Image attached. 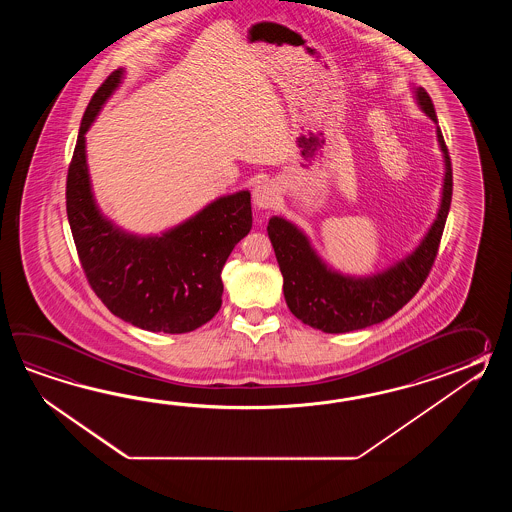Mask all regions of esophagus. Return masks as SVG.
<instances>
[{
  "label": "esophagus",
  "mask_w": 512,
  "mask_h": 512,
  "mask_svg": "<svg viewBox=\"0 0 512 512\" xmlns=\"http://www.w3.org/2000/svg\"><path fill=\"white\" fill-rule=\"evenodd\" d=\"M252 199H254L256 207L261 208V210H267V208H272V205L276 203L278 192H276V188H274L272 183H261V185L254 188Z\"/></svg>",
  "instance_id": "1"
}]
</instances>
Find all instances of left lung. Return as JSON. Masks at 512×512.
Returning a JSON list of instances; mask_svg holds the SVG:
<instances>
[{"label": "left lung", "mask_w": 512, "mask_h": 512, "mask_svg": "<svg viewBox=\"0 0 512 512\" xmlns=\"http://www.w3.org/2000/svg\"><path fill=\"white\" fill-rule=\"evenodd\" d=\"M417 100L426 115L437 122L432 98L423 87L417 89ZM437 141L445 155V185L437 218L421 245L388 271L368 278L331 271L316 256L302 230L283 218L269 219L267 232L282 271L283 296L298 320L324 333L364 329L395 315L421 289L439 251L452 201V163L439 126Z\"/></svg>", "instance_id": "obj_1"}]
</instances>
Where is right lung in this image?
I'll return each instance as SVG.
<instances>
[{"label": "right lung", "mask_w": 512, "mask_h": 512, "mask_svg": "<svg viewBox=\"0 0 512 512\" xmlns=\"http://www.w3.org/2000/svg\"><path fill=\"white\" fill-rule=\"evenodd\" d=\"M120 78L117 69L102 82L82 117L67 170L69 227L87 282L113 315L153 333H188L221 307V269L251 230V194L219 197L163 236H131L104 218L89 185L86 131Z\"/></svg>", "instance_id": "obj_1"}]
</instances>
